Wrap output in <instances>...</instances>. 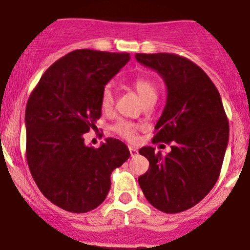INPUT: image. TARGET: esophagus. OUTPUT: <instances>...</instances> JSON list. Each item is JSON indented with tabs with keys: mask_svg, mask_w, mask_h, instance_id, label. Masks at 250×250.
<instances>
[{
	"mask_svg": "<svg viewBox=\"0 0 250 250\" xmlns=\"http://www.w3.org/2000/svg\"><path fill=\"white\" fill-rule=\"evenodd\" d=\"M128 149H129L130 155H132V156H134V155L138 154V149H137V147H134V146H132V145H129V146H128Z\"/></svg>",
	"mask_w": 250,
	"mask_h": 250,
	"instance_id": "34e87169",
	"label": "esophagus"
}]
</instances>
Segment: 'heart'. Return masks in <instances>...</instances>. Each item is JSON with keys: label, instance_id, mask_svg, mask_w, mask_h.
Returning a JSON list of instances; mask_svg holds the SVG:
<instances>
[{"label": "heart", "instance_id": "1", "mask_svg": "<svg viewBox=\"0 0 250 250\" xmlns=\"http://www.w3.org/2000/svg\"><path fill=\"white\" fill-rule=\"evenodd\" d=\"M133 88L140 96L143 103H149V101H156L157 99V86L150 78L146 77H138L133 81L132 83ZM113 103H115V91L111 84L105 85V88L101 91V98H100V106L101 110L107 112L112 108ZM112 129L116 134L120 137L125 138V139L129 140V142H134L137 139V125L129 121L121 120L116 122L112 125Z\"/></svg>", "mask_w": 250, "mask_h": 250}]
</instances>
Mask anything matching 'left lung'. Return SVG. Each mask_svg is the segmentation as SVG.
Masks as SVG:
<instances>
[{
  "instance_id": "left-lung-1",
  "label": "left lung",
  "mask_w": 250,
  "mask_h": 250,
  "mask_svg": "<svg viewBox=\"0 0 250 250\" xmlns=\"http://www.w3.org/2000/svg\"><path fill=\"white\" fill-rule=\"evenodd\" d=\"M139 63L156 71L167 100L152 143L171 144L167 155L144 146L149 169L138 178L147 202L166 214L184 211L204 199L220 176L229 120L221 96L199 66L174 53H137Z\"/></svg>"
}]
</instances>
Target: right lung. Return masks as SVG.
Here are the masks:
<instances>
[{"label": "right lung", "instance_id": "1", "mask_svg": "<svg viewBox=\"0 0 250 250\" xmlns=\"http://www.w3.org/2000/svg\"><path fill=\"white\" fill-rule=\"evenodd\" d=\"M129 60V53L72 51L47 68L29 96V169L40 192L66 211L98 208L107 197L112 171L130 156L127 145L113 138L98 149L84 143V133L101 117V91Z\"/></svg>", "mask_w": 250, "mask_h": 250}]
</instances>
